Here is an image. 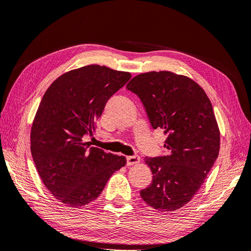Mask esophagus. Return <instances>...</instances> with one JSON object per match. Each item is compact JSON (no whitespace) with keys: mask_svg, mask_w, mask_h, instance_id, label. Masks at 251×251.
<instances>
[{"mask_svg":"<svg viewBox=\"0 0 251 251\" xmlns=\"http://www.w3.org/2000/svg\"><path fill=\"white\" fill-rule=\"evenodd\" d=\"M140 162V157L139 155H129L126 157V164L127 166H132V165H136Z\"/></svg>","mask_w":251,"mask_h":251,"instance_id":"esophagus-1","label":"esophagus"}]
</instances>
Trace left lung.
I'll use <instances>...</instances> for the list:
<instances>
[{
	"label": "left lung",
	"instance_id": "left-lung-1",
	"mask_svg": "<svg viewBox=\"0 0 251 251\" xmlns=\"http://www.w3.org/2000/svg\"><path fill=\"white\" fill-rule=\"evenodd\" d=\"M126 88L141 100L152 127L168 136V155L145 157L152 182L140 196L153 209L175 211L197 194L218 156L212 104L193 79L169 71L139 74Z\"/></svg>",
	"mask_w": 251,
	"mask_h": 251
}]
</instances>
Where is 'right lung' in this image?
Instances as JSON below:
<instances>
[{
  "label": "right lung",
  "mask_w": 251,
  "mask_h": 251,
  "mask_svg": "<svg viewBox=\"0 0 251 251\" xmlns=\"http://www.w3.org/2000/svg\"><path fill=\"white\" fill-rule=\"evenodd\" d=\"M131 77L88 65L61 75L45 92L32 125L31 152L44 185L63 204H89L126 165L125 156L93 147L82 137L95 131L108 100Z\"/></svg>",
  "instance_id": "obj_1"
}]
</instances>
